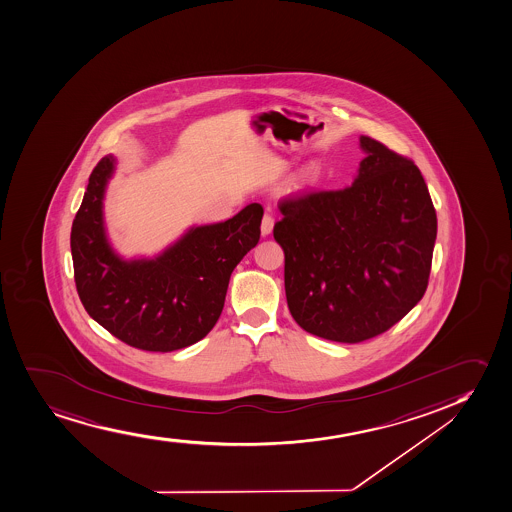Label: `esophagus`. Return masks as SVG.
I'll use <instances>...</instances> for the list:
<instances>
[{
  "mask_svg": "<svg viewBox=\"0 0 512 512\" xmlns=\"http://www.w3.org/2000/svg\"><path fill=\"white\" fill-rule=\"evenodd\" d=\"M272 230H274V218H272L269 213H265L264 218H262V224H260L262 236L270 235Z\"/></svg>",
  "mask_w": 512,
  "mask_h": 512,
  "instance_id": "1",
  "label": "esophagus"
}]
</instances>
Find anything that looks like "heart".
Listing matches in <instances>:
<instances>
[{"instance_id":"b5f03b06","label":"heart","mask_w":512,"mask_h":512,"mask_svg":"<svg viewBox=\"0 0 512 512\" xmlns=\"http://www.w3.org/2000/svg\"><path fill=\"white\" fill-rule=\"evenodd\" d=\"M316 178H318V168L315 165H310V167L306 168L305 173H303V180H305L306 184H313Z\"/></svg>"}]
</instances>
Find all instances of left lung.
I'll use <instances>...</instances> for the list:
<instances>
[{
    "mask_svg": "<svg viewBox=\"0 0 512 512\" xmlns=\"http://www.w3.org/2000/svg\"><path fill=\"white\" fill-rule=\"evenodd\" d=\"M356 178L279 204L274 238L299 327L356 344L400 322L424 296L437 218L414 161L361 136Z\"/></svg>",
    "mask_w": 512,
    "mask_h": 512,
    "instance_id": "8db88e82",
    "label": "left lung"
}]
</instances>
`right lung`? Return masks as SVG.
Masks as SVG:
<instances>
[{
    "mask_svg": "<svg viewBox=\"0 0 512 512\" xmlns=\"http://www.w3.org/2000/svg\"><path fill=\"white\" fill-rule=\"evenodd\" d=\"M115 158L93 168L71 228L75 282L88 315L136 349L172 352L204 339L218 322L231 272L260 238L257 202L221 223L192 226L151 259H124L104 219Z\"/></svg>",
    "mask_w": 512,
    "mask_h": 512,
    "instance_id": "add662e5",
    "label": "right lung"
}]
</instances>
